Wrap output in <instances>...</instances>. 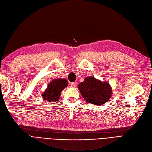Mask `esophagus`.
<instances>
[{"label":"esophagus","mask_w":152,"mask_h":152,"mask_svg":"<svg viewBox=\"0 0 152 152\" xmlns=\"http://www.w3.org/2000/svg\"><path fill=\"white\" fill-rule=\"evenodd\" d=\"M76 85H77L76 83H72V84H71V86H72V88H75L76 86Z\"/></svg>","instance_id":"34e87169"}]
</instances>
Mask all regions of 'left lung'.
Listing matches in <instances>:
<instances>
[{
    "mask_svg": "<svg viewBox=\"0 0 152 152\" xmlns=\"http://www.w3.org/2000/svg\"><path fill=\"white\" fill-rule=\"evenodd\" d=\"M78 88L87 102L96 105L106 103L113 93L109 83L101 81L92 76L86 77L83 82L79 84Z\"/></svg>",
    "mask_w": 152,
    "mask_h": 152,
    "instance_id": "obj_1",
    "label": "left lung"
}]
</instances>
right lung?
I'll use <instances>...</instances> for the list:
<instances>
[{
  "label": "right lung",
  "instance_id": "right-lung-1",
  "mask_svg": "<svg viewBox=\"0 0 152 152\" xmlns=\"http://www.w3.org/2000/svg\"><path fill=\"white\" fill-rule=\"evenodd\" d=\"M68 85V82L65 79H55L50 82L46 90L42 94L43 99L46 102H56L60 98L62 91Z\"/></svg>",
  "mask_w": 152,
  "mask_h": 152
}]
</instances>
